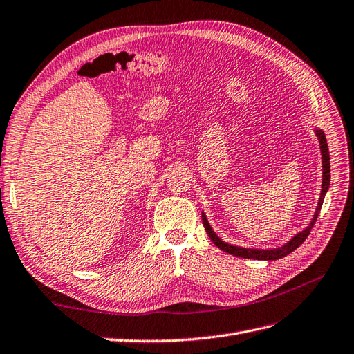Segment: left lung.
<instances>
[{"label":"left lung","mask_w":354,"mask_h":354,"mask_svg":"<svg viewBox=\"0 0 354 354\" xmlns=\"http://www.w3.org/2000/svg\"><path fill=\"white\" fill-rule=\"evenodd\" d=\"M313 131L319 140V147H320V155H322V189H320V196H319V202H317V207L316 211L313 214V218L310 221L307 226L301 230L295 233L294 236L289 239L288 242H285L281 246H276V248H243V246H238V245H232L227 243L226 241H223L217 236V233L212 230V227L209 226V221L205 216V212H202V223H203V227L207 230V234L209 236V239L214 242V245L218 246L220 250H223L224 252H229L232 255H236L241 257V259H252V260H264V261H274V260H279L282 257L291 254L294 250H297L299 245H301L306 238L308 236L310 230H312L313 224L317 220V216L320 212V208H322V203L325 199L326 192L329 189L330 185V164H329V151H328V142H326V137L325 133L322 130H319V128H313Z\"/></svg>","instance_id":"obj_1"}]
</instances>
